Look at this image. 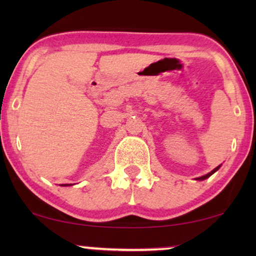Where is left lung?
I'll list each match as a JSON object with an SVG mask.
<instances>
[{
    "instance_id": "8db88e82",
    "label": "left lung",
    "mask_w": 256,
    "mask_h": 256,
    "mask_svg": "<svg viewBox=\"0 0 256 256\" xmlns=\"http://www.w3.org/2000/svg\"><path fill=\"white\" fill-rule=\"evenodd\" d=\"M219 168H220V166H216V169H213V170L211 171V172H208V174H205V176L198 177V178H197V180H206V178H208L210 176H211V174H214V172H216V171L219 169Z\"/></svg>"
}]
</instances>
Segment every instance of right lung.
Listing matches in <instances>:
<instances>
[{"label":"right lung","instance_id":"1","mask_svg":"<svg viewBox=\"0 0 256 256\" xmlns=\"http://www.w3.org/2000/svg\"><path fill=\"white\" fill-rule=\"evenodd\" d=\"M62 185H68V184H62Z\"/></svg>","mask_w":256,"mask_h":256}]
</instances>
